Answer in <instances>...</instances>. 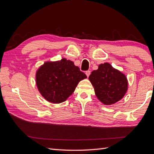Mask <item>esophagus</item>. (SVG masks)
Here are the masks:
<instances>
[{"instance_id":"1","label":"esophagus","mask_w":154,"mask_h":154,"mask_svg":"<svg viewBox=\"0 0 154 154\" xmlns=\"http://www.w3.org/2000/svg\"><path fill=\"white\" fill-rule=\"evenodd\" d=\"M85 74H86L87 77H88V76H89L90 74H91V71H86V72H85Z\"/></svg>"}]
</instances>
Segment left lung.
Listing matches in <instances>:
<instances>
[{"label":"left lung","instance_id":"obj_1","mask_svg":"<svg viewBox=\"0 0 154 154\" xmlns=\"http://www.w3.org/2000/svg\"><path fill=\"white\" fill-rule=\"evenodd\" d=\"M94 87L97 98L105 105H112L120 101L128 90L125 74L109 63H101L88 77Z\"/></svg>","mask_w":154,"mask_h":154}]
</instances>
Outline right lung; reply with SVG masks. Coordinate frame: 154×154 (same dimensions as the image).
Segmentation results:
<instances>
[{
	"label": "right lung",
	"instance_id": "1",
	"mask_svg": "<svg viewBox=\"0 0 154 154\" xmlns=\"http://www.w3.org/2000/svg\"><path fill=\"white\" fill-rule=\"evenodd\" d=\"M87 76L71 60L62 58L47 61L36 70L37 88L45 100L54 104L61 103L72 94L78 83Z\"/></svg>",
	"mask_w": 154,
	"mask_h": 154
}]
</instances>
